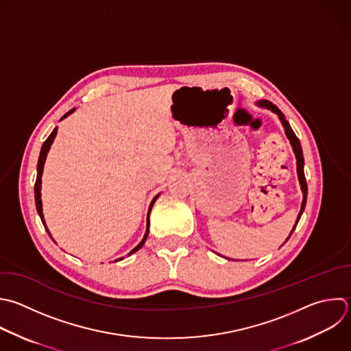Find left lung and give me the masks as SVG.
Segmentation results:
<instances>
[{
  "label": "left lung",
  "mask_w": 351,
  "mask_h": 351,
  "mask_svg": "<svg viewBox=\"0 0 351 351\" xmlns=\"http://www.w3.org/2000/svg\"><path fill=\"white\" fill-rule=\"evenodd\" d=\"M258 106H259V107H265V108H267V110H270V111H273L274 114H277V115H278V118H280V121H281V123H282V128H284V130H285V136L288 137V140H289V143H291V145H292L293 154H295V156H296V171H298V178H299L300 189H302V193H303V200H302V206H300V211H299V214H298L296 222H295V225H293V228H292V230H291L289 236L287 237V240H288V239L291 237L292 232L295 230V228H296V225H298L299 219H300V215H302V213H303V210H304V206H306V197H307V184H306L304 171H303L304 160H303L302 147H300L299 138L295 136V133H293V130L291 129V126H289L288 121L285 119L284 114H282V112H281V111H280V110H278L273 103H270V101H267V100H261V101L258 103ZM287 240H285V241H287Z\"/></svg>",
  "instance_id": "left-lung-1"
}]
</instances>
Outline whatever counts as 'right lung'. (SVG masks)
<instances>
[{
    "mask_svg": "<svg viewBox=\"0 0 351 351\" xmlns=\"http://www.w3.org/2000/svg\"><path fill=\"white\" fill-rule=\"evenodd\" d=\"M74 110L75 108H73L71 111H69L63 118H66V117H69L71 112H74ZM62 118V119H63ZM56 134H58V128H55L53 129V132L51 133V136L45 140V143L43 144V148H41V152H40V159H38V165H37V180H36V185H34V193H36V206H37V211H38V214H40V217H41V221H43V223H44V226H45V229H47V232H48V234L52 237V234H51V232H49V229H48V226H47V223H45V219H44V214H43V200H41V177H43V171H44V165H45V160H47V155H48V152H49V148H51V145H52V143H53V140H55V137H56ZM159 197V195L158 196H155L154 197V200L151 202V204H149V210H148V217H147V230H145V234H144V239L140 241V244L137 245V247H134L132 251H130V254H133V252H136V251H138L143 245H144V243H145V240H147V237H148V233H149V214H151V210H152V206H154V203L156 202V199ZM52 240H53V237H52ZM55 241V240H53ZM129 254V255H130ZM123 258H119V259H117V261H122Z\"/></svg>",
    "mask_w": 351,
    "mask_h": 351,
    "instance_id": "obj_1",
    "label": "right lung"
}]
</instances>
